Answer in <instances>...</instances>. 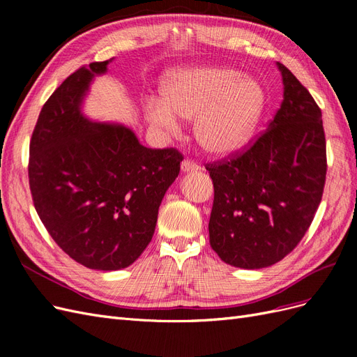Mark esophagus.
<instances>
[{"label":"esophagus","mask_w":357,"mask_h":357,"mask_svg":"<svg viewBox=\"0 0 357 357\" xmlns=\"http://www.w3.org/2000/svg\"><path fill=\"white\" fill-rule=\"evenodd\" d=\"M199 169H201V167L198 164H195V162L188 160V159L181 162V171L183 172H197Z\"/></svg>","instance_id":"obj_1"}]
</instances>
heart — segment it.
Returning a JSON list of instances; mask_svg holds the SVG:
<instances>
[{"label":"heart","instance_id":"heart-1","mask_svg":"<svg viewBox=\"0 0 357 357\" xmlns=\"http://www.w3.org/2000/svg\"><path fill=\"white\" fill-rule=\"evenodd\" d=\"M266 107L264 86L240 70L195 66L171 71L160 84V98L146 105L153 126L177 131L180 119H193V135L213 156L238 153L259 126Z\"/></svg>","mask_w":357,"mask_h":357}]
</instances>
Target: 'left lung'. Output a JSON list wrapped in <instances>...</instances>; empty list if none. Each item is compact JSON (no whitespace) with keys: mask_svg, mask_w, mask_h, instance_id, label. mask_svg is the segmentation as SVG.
<instances>
[{"mask_svg":"<svg viewBox=\"0 0 357 357\" xmlns=\"http://www.w3.org/2000/svg\"><path fill=\"white\" fill-rule=\"evenodd\" d=\"M283 101L266 131L240 156L208 165L214 185L210 245L225 264L271 266L314 219L326 178L321 112L283 63Z\"/></svg>","mask_w":357,"mask_h":357,"instance_id":"1","label":"left lung"}]
</instances>
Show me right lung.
Wrapping results in <instances>:
<instances>
[{"label": "right lung", "mask_w": 357, "mask_h": 357, "mask_svg": "<svg viewBox=\"0 0 357 357\" xmlns=\"http://www.w3.org/2000/svg\"><path fill=\"white\" fill-rule=\"evenodd\" d=\"M112 61L62 82L29 144V188L43 225L75 262L98 271L126 268L144 252L183 160L174 149L144 147L126 125L83 113L91 84Z\"/></svg>", "instance_id": "1"}]
</instances>
